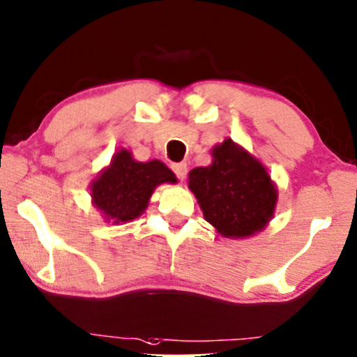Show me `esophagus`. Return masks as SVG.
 I'll return each mask as SVG.
<instances>
[{"label": "esophagus", "mask_w": 357, "mask_h": 357, "mask_svg": "<svg viewBox=\"0 0 357 357\" xmlns=\"http://www.w3.org/2000/svg\"><path fill=\"white\" fill-rule=\"evenodd\" d=\"M174 170V174L177 175L178 180H183L185 177H187V164L185 162H178V164H172L170 165Z\"/></svg>", "instance_id": "obj_1"}]
</instances>
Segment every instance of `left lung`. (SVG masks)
I'll return each mask as SVG.
<instances>
[{"label":"left lung","instance_id":"1","mask_svg":"<svg viewBox=\"0 0 357 357\" xmlns=\"http://www.w3.org/2000/svg\"><path fill=\"white\" fill-rule=\"evenodd\" d=\"M188 187L205 220L226 238L257 233L274 215L277 192L269 174L231 139L213 149L211 165L190 172Z\"/></svg>","mask_w":357,"mask_h":357}]
</instances>
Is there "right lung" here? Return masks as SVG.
I'll return each mask as SVG.
<instances>
[{"instance_id": "add662e5", "label": "right lung", "mask_w": 357, "mask_h": 357, "mask_svg": "<svg viewBox=\"0 0 357 357\" xmlns=\"http://www.w3.org/2000/svg\"><path fill=\"white\" fill-rule=\"evenodd\" d=\"M164 182H177L172 170L160 160H134L131 152L124 149L91 185V198L106 220L126 223L146 210L154 188Z\"/></svg>"}]
</instances>
